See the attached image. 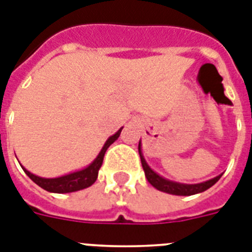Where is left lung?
I'll use <instances>...</instances> for the list:
<instances>
[{
  "label": "left lung",
  "instance_id": "left-lung-1",
  "mask_svg": "<svg viewBox=\"0 0 252 252\" xmlns=\"http://www.w3.org/2000/svg\"><path fill=\"white\" fill-rule=\"evenodd\" d=\"M138 152L139 156H141V162H142V168L143 170H145V175L146 178H147V181H149L154 187L158 188V191L166 192V193L178 194V196H191V194L200 193V192L206 191V189L210 188L211 186H214L221 177V175H218V177L210 179V181L204 182V183H198V185H181V183H175V182L164 179L162 177L156 174L155 172H152L151 169H150V166L146 164L145 158H143L142 154H141V142H139L138 145Z\"/></svg>",
  "mask_w": 252,
  "mask_h": 252
}]
</instances>
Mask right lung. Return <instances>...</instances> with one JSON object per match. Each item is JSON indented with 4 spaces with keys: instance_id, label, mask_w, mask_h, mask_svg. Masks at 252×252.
<instances>
[{
    "instance_id": "obj_1",
    "label": "right lung",
    "mask_w": 252,
    "mask_h": 252,
    "mask_svg": "<svg viewBox=\"0 0 252 252\" xmlns=\"http://www.w3.org/2000/svg\"><path fill=\"white\" fill-rule=\"evenodd\" d=\"M123 128H120L118 132L114 134V136L110 137L106 141L103 149L101 150L100 155L97 156L96 160H94L92 164H91L88 168L80 170V172L71 173V174L64 175V177H60V178H41V177H37V175L32 174L31 172H28L27 169H24L25 174L28 175L32 181L34 182L35 185H38L39 187H42L43 189L48 192H54V193H67V192H74L79 191V189H83V188L90 187L96 182L97 175H98V169L101 168L103 161V156H105V152L109 149V146L111 143H114L118 139V137L120 136V132H122Z\"/></svg>"
}]
</instances>
